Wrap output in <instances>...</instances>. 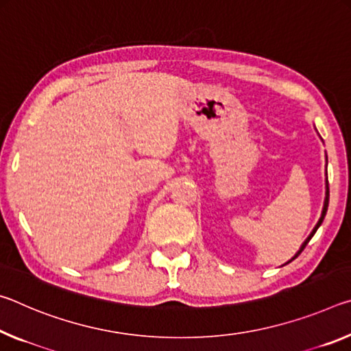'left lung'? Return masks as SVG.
Returning a JSON list of instances; mask_svg holds the SVG:
<instances>
[{
	"label": "left lung",
	"mask_w": 351,
	"mask_h": 351,
	"mask_svg": "<svg viewBox=\"0 0 351 351\" xmlns=\"http://www.w3.org/2000/svg\"><path fill=\"white\" fill-rule=\"evenodd\" d=\"M328 197H330V188H328V177H326V197H325V204H324V210H322V216H320V219H319V222L317 223H315V227H314V230H313V232H311V234H309V237L306 238V241H305V243H303L302 244V247H300V250H298L297 252V255L294 256V258H292V260H295V258L298 256V255H300L302 254V252H303V249H305V247H306V244L309 243V239H311L313 237H314V233L315 232H317V228L320 227V223H322V221H324V217H325V215H326V210H328ZM291 260V261H292Z\"/></svg>",
	"instance_id": "1"
}]
</instances>
